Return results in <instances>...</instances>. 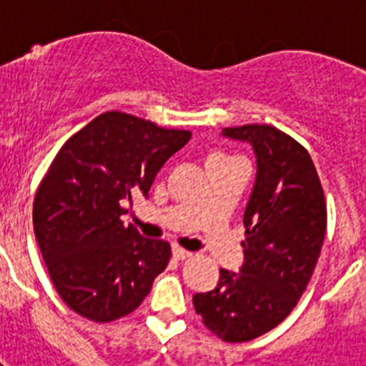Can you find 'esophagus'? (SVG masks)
I'll return each mask as SVG.
<instances>
[{
    "instance_id": "34e87169",
    "label": "esophagus",
    "mask_w": 366,
    "mask_h": 366,
    "mask_svg": "<svg viewBox=\"0 0 366 366\" xmlns=\"http://www.w3.org/2000/svg\"><path fill=\"white\" fill-rule=\"evenodd\" d=\"M172 254H174V258H176V260H187V258L192 257V253H190V251H187V249L179 247V245H174V247H172Z\"/></svg>"
}]
</instances>
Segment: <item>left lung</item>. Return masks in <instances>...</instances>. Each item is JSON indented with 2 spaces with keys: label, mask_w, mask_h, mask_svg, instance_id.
I'll list each match as a JSON object with an SVG mask.
<instances>
[{
  "label": "left lung",
  "mask_w": 366,
  "mask_h": 366,
  "mask_svg": "<svg viewBox=\"0 0 366 366\" xmlns=\"http://www.w3.org/2000/svg\"><path fill=\"white\" fill-rule=\"evenodd\" d=\"M257 155V179L244 212L245 262L219 269L218 286L194 295L203 325L227 342L257 339L279 326L302 297L321 254L326 202L308 150L269 124L225 128Z\"/></svg>",
  "instance_id": "1"
}]
</instances>
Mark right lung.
<instances>
[{
	"label": "right lung",
	"instance_id": "right-lung-1",
	"mask_svg": "<svg viewBox=\"0 0 366 366\" xmlns=\"http://www.w3.org/2000/svg\"><path fill=\"white\" fill-rule=\"evenodd\" d=\"M190 132L106 112L66 141L38 187L32 223L58 295L95 322L139 308L170 260V244L124 227L134 194L148 196Z\"/></svg>",
	"mask_w": 366,
	"mask_h": 366
}]
</instances>
